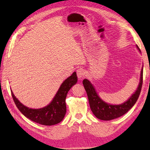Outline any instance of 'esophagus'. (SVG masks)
I'll return each instance as SVG.
<instances>
[{"mask_svg":"<svg viewBox=\"0 0 150 150\" xmlns=\"http://www.w3.org/2000/svg\"><path fill=\"white\" fill-rule=\"evenodd\" d=\"M84 69H82V68H79V69H77V77L79 79H82L84 77Z\"/></svg>","mask_w":150,"mask_h":150,"instance_id":"1","label":"esophagus"}]
</instances>
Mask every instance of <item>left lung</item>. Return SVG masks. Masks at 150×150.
Returning <instances> with one entry per match:
<instances>
[{
	"instance_id": "8db88e82",
	"label": "left lung",
	"mask_w": 150,
	"mask_h": 150,
	"mask_svg": "<svg viewBox=\"0 0 150 150\" xmlns=\"http://www.w3.org/2000/svg\"><path fill=\"white\" fill-rule=\"evenodd\" d=\"M136 47L139 52L141 53L139 46L136 45ZM142 76L143 66L140 74V81L137 90L128 100L120 104H111L106 103L98 96L94 86L91 84V82L86 79H84L82 84L87 93L89 104L94 115L100 120H110L122 116L128 112L134 106L139 97L142 85Z\"/></svg>"
}]
</instances>
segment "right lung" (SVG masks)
<instances>
[{"instance_id": "1", "label": "right lung", "mask_w": 150, "mask_h": 150, "mask_svg": "<svg viewBox=\"0 0 150 150\" xmlns=\"http://www.w3.org/2000/svg\"><path fill=\"white\" fill-rule=\"evenodd\" d=\"M77 73L75 71L62 82L50 103L39 109H33L24 106L16 98L11 89V92L16 106L25 117L42 125L52 126L63 120L66 112L67 94L73 86L77 84Z\"/></svg>"}]
</instances>
